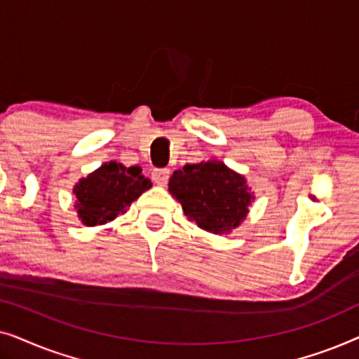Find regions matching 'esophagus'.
I'll return each mask as SVG.
<instances>
[{
  "label": "esophagus",
  "mask_w": 359,
  "mask_h": 359,
  "mask_svg": "<svg viewBox=\"0 0 359 359\" xmlns=\"http://www.w3.org/2000/svg\"><path fill=\"white\" fill-rule=\"evenodd\" d=\"M151 178H154L155 184L158 186H165L166 183H168V178H170V170H155L154 173H151Z\"/></svg>",
  "instance_id": "34e87169"
}]
</instances>
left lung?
I'll use <instances>...</instances> for the list:
<instances>
[{
    "instance_id": "1",
    "label": "left lung",
    "mask_w": 359,
    "mask_h": 359,
    "mask_svg": "<svg viewBox=\"0 0 359 359\" xmlns=\"http://www.w3.org/2000/svg\"><path fill=\"white\" fill-rule=\"evenodd\" d=\"M168 191L181 204L186 217L215 235H227L237 229L255 201L247 178L217 158L176 170Z\"/></svg>"
}]
</instances>
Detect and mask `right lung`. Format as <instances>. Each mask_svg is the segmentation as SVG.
<instances>
[{
  "label": "right lung",
  "instance_id": "obj_1",
  "mask_svg": "<svg viewBox=\"0 0 359 359\" xmlns=\"http://www.w3.org/2000/svg\"><path fill=\"white\" fill-rule=\"evenodd\" d=\"M150 188L151 181L142 175L140 166L127 168L119 161H107L73 188L78 219L86 227L104 225Z\"/></svg>",
  "mask_w": 359,
  "mask_h": 359
}]
</instances>
